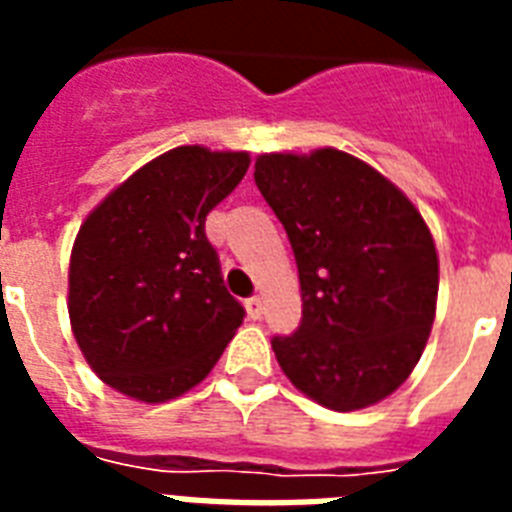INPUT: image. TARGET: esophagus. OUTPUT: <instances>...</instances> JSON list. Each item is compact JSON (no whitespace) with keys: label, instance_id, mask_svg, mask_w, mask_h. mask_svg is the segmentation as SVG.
Listing matches in <instances>:
<instances>
[{"label":"esophagus","instance_id":"1","mask_svg":"<svg viewBox=\"0 0 512 512\" xmlns=\"http://www.w3.org/2000/svg\"><path fill=\"white\" fill-rule=\"evenodd\" d=\"M265 311V305H263V297H249L247 300V313H249V319H260Z\"/></svg>","mask_w":512,"mask_h":512}]
</instances>
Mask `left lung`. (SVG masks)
<instances>
[{
	"instance_id": "1",
	"label": "left lung",
	"mask_w": 512,
	"mask_h": 512,
	"mask_svg": "<svg viewBox=\"0 0 512 512\" xmlns=\"http://www.w3.org/2000/svg\"><path fill=\"white\" fill-rule=\"evenodd\" d=\"M255 183L295 252L303 321L273 337L292 385L353 412L390 396L420 361L436 319L438 255L414 204L337 148L263 154Z\"/></svg>"
}]
</instances>
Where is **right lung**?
<instances>
[{
    "mask_svg": "<svg viewBox=\"0 0 512 512\" xmlns=\"http://www.w3.org/2000/svg\"><path fill=\"white\" fill-rule=\"evenodd\" d=\"M249 154L180 146L111 191L76 233L68 316L87 364L124 396L162 404L199 385L244 321L207 215Z\"/></svg>",
    "mask_w": 512,
    "mask_h": 512,
    "instance_id": "obj_1",
    "label": "right lung"
}]
</instances>
